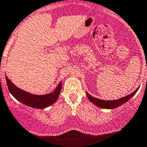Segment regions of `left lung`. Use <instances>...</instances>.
<instances>
[{
	"instance_id": "8db88e82",
	"label": "left lung",
	"mask_w": 147,
	"mask_h": 147,
	"mask_svg": "<svg viewBox=\"0 0 147 147\" xmlns=\"http://www.w3.org/2000/svg\"><path fill=\"white\" fill-rule=\"evenodd\" d=\"M138 90V88L134 91L133 93H131L130 94H128L127 96H124L122 98H120L119 100H100V99L96 98L94 96H92V95L89 94L86 92V96L88 97V100L92 102V103H94L95 105L100 107L102 108H105V109H113V108H118L120 105H123L124 103H125L126 102H127L129 99L133 97L134 96L135 94L137 92V91Z\"/></svg>"
}]
</instances>
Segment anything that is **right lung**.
<instances>
[{"mask_svg":"<svg viewBox=\"0 0 147 147\" xmlns=\"http://www.w3.org/2000/svg\"><path fill=\"white\" fill-rule=\"evenodd\" d=\"M6 80L9 92L14 98L21 102L22 104L34 108L44 109L53 104L59 98L61 89V82H60L52 93L45 95L32 94L16 86L6 76Z\"/></svg>","mask_w":147,"mask_h":147,"instance_id":"1","label":"right lung"}]
</instances>
